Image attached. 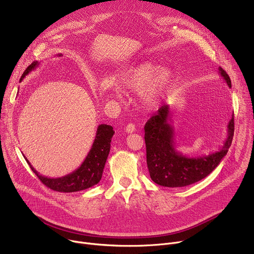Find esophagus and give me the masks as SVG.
<instances>
[{"label": "esophagus", "mask_w": 254, "mask_h": 254, "mask_svg": "<svg viewBox=\"0 0 254 254\" xmlns=\"http://www.w3.org/2000/svg\"><path fill=\"white\" fill-rule=\"evenodd\" d=\"M126 131L127 133H131L134 131V125L133 124H128L127 127H126Z\"/></svg>", "instance_id": "esophagus-1"}]
</instances>
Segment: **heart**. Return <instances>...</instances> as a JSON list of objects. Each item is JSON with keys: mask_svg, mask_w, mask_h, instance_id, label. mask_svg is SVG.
<instances>
[{"mask_svg": "<svg viewBox=\"0 0 254 254\" xmlns=\"http://www.w3.org/2000/svg\"><path fill=\"white\" fill-rule=\"evenodd\" d=\"M119 80L125 89L139 92L142 106L148 111H153L171 89L174 74L169 68L160 69L158 65L151 62H141L124 70ZM103 87L116 97L123 95L122 88L113 81H106Z\"/></svg>", "mask_w": 254, "mask_h": 254, "instance_id": "heart-1", "label": "heart"}]
</instances>
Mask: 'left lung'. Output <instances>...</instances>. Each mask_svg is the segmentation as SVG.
Returning <instances> with one entry per match:
<instances>
[{
  "label": "left lung",
  "instance_id": "obj_1",
  "mask_svg": "<svg viewBox=\"0 0 254 254\" xmlns=\"http://www.w3.org/2000/svg\"><path fill=\"white\" fill-rule=\"evenodd\" d=\"M218 73L229 87L231 80L221 67ZM234 134V118L227 125V136L218 152L198 157L184 156L176 149L175 128L172 125L170 105L164 104L157 115L144 126V141L147 148V164L151 179L164 187H185L207 177L226 156Z\"/></svg>",
  "mask_w": 254,
  "mask_h": 254
}]
</instances>
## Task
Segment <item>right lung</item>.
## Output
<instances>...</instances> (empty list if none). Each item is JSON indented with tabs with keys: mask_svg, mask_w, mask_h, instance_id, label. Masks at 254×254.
<instances>
[{
	"mask_svg": "<svg viewBox=\"0 0 254 254\" xmlns=\"http://www.w3.org/2000/svg\"><path fill=\"white\" fill-rule=\"evenodd\" d=\"M58 56H62V54H58ZM39 64L40 63L38 61H34L30 66H28L27 69L24 71L23 75L21 76L20 81H22L24 77L36 67L39 66ZM114 133L115 130L112 126L99 125L97 127L92 147L81 166L64 177L48 178L42 176L32 167V165L29 163L25 156L24 158L29 164L32 171L40 179L41 182L46 187L54 191L64 193L82 191L96 185L101 180L105 162L111 151V141Z\"/></svg>",
	"mask_w": 254,
	"mask_h": 254,
	"instance_id": "1",
	"label": "right lung"
}]
</instances>
